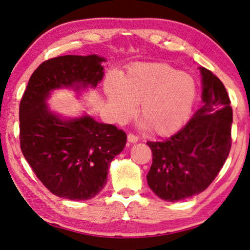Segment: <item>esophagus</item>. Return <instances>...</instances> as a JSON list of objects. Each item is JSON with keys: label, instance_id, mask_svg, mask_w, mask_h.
Instances as JSON below:
<instances>
[{"label": "esophagus", "instance_id": "1", "mask_svg": "<svg viewBox=\"0 0 250 250\" xmlns=\"http://www.w3.org/2000/svg\"><path fill=\"white\" fill-rule=\"evenodd\" d=\"M128 141L131 142V144H136V142L139 141V138H138L137 136H134V134H132V133H129L128 134Z\"/></svg>", "mask_w": 250, "mask_h": 250}]
</instances>
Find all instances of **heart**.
Here are the masks:
<instances>
[{
    "label": "heart",
    "instance_id": "b5f03b06",
    "mask_svg": "<svg viewBox=\"0 0 250 250\" xmlns=\"http://www.w3.org/2000/svg\"><path fill=\"white\" fill-rule=\"evenodd\" d=\"M109 106L118 121L136 112L153 133L170 136L185 125L196 99V83L190 75L167 63H139L119 80L110 77L104 83Z\"/></svg>",
    "mask_w": 250,
    "mask_h": 250
}]
</instances>
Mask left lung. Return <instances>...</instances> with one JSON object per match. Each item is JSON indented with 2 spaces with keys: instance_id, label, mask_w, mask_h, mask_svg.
Masks as SVG:
<instances>
[{
  "instance_id": "8db88e82",
  "label": "left lung",
  "mask_w": 250,
  "mask_h": 250,
  "mask_svg": "<svg viewBox=\"0 0 250 250\" xmlns=\"http://www.w3.org/2000/svg\"><path fill=\"white\" fill-rule=\"evenodd\" d=\"M203 105L184 128L165 141H148L152 165L150 189L170 203L207 189L223 168L231 148L232 109L225 85L201 66Z\"/></svg>"
}]
</instances>
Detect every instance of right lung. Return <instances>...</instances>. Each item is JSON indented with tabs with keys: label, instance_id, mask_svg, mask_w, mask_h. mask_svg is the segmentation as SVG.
Segmentation results:
<instances>
[{
	"label": "right lung",
	"instance_id": "obj_1",
	"mask_svg": "<svg viewBox=\"0 0 250 250\" xmlns=\"http://www.w3.org/2000/svg\"><path fill=\"white\" fill-rule=\"evenodd\" d=\"M104 58L63 55L46 60L31 75L20 104V145L37 177L59 197L88 200L106 184L111 161L124 150L126 134L85 116L65 119L46 104L51 91L96 88Z\"/></svg>",
	"mask_w": 250,
	"mask_h": 250
}]
</instances>
